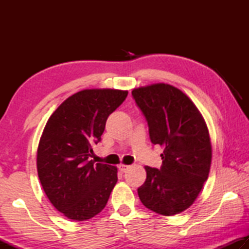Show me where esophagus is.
Returning <instances> with one entry per match:
<instances>
[{
    "label": "esophagus",
    "mask_w": 249,
    "mask_h": 249,
    "mask_svg": "<svg viewBox=\"0 0 249 249\" xmlns=\"http://www.w3.org/2000/svg\"><path fill=\"white\" fill-rule=\"evenodd\" d=\"M130 168V166H127V165H123V163H121V165L119 166V169L122 171V172H125L126 170H128Z\"/></svg>",
    "instance_id": "esophagus-1"
}]
</instances>
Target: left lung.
<instances>
[{"label": "left lung", "instance_id": "8db88e82", "mask_svg": "<svg viewBox=\"0 0 249 249\" xmlns=\"http://www.w3.org/2000/svg\"><path fill=\"white\" fill-rule=\"evenodd\" d=\"M154 145L163 147L160 169L146 166L138 196L147 209L171 216L187 210L209 177L212 147L203 117L192 101L165 83L132 91Z\"/></svg>", "mask_w": 249, "mask_h": 249}]
</instances>
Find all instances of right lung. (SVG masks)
Listing matches in <instances>:
<instances>
[{
    "label": "right lung",
    "mask_w": 249,
    "mask_h": 249,
    "mask_svg": "<svg viewBox=\"0 0 249 249\" xmlns=\"http://www.w3.org/2000/svg\"><path fill=\"white\" fill-rule=\"evenodd\" d=\"M127 91L83 90L69 96L46 124L37 150V171L46 196L73 221L95 216L117 182V169L89 160L105 123Z\"/></svg>",
    "instance_id": "1"
}]
</instances>
